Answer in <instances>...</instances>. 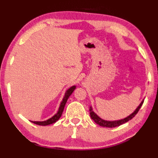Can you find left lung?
I'll return each mask as SVG.
<instances>
[{
    "mask_svg": "<svg viewBox=\"0 0 158 158\" xmlns=\"http://www.w3.org/2000/svg\"><path fill=\"white\" fill-rule=\"evenodd\" d=\"M143 102H144V101H142L141 103L139 104V106L137 108V109H136L132 114H130L129 116H127V118H123V119H121V120L113 121V122H109V121L103 120V119H102V118H101L100 117H99L98 115H96V114H95V112H94V111L92 110L91 106L90 107V117H91L92 119L94 120L97 124H98L99 126H101L103 127H109V128H113V127L120 126V125L124 124V123L127 122L128 121L131 120L133 117H135L136 114H137L138 113V111H139L140 108H141L142 105L143 104Z\"/></svg>",
    "mask_w": 158,
    "mask_h": 158,
    "instance_id": "obj_1",
    "label": "left lung"
}]
</instances>
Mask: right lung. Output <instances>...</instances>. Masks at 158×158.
<instances>
[{"label":"right lung","instance_id":"obj_1","mask_svg":"<svg viewBox=\"0 0 158 158\" xmlns=\"http://www.w3.org/2000/svg\"><path fill=\"white\" fill-rule=\"evenodd\" d=\"M75 88L76 87H75V85H73L71 88H69L68 90H67L65 94H64V98H63V99H62L61 103H60V108H59V109H58L57 113L55 115H54L52 117L49 118V119H47V121H44V122H32V121H31V122L32 123H34V124H37V125H41V126H47V125L52 124H53V123H55L60 117H61L62 112H63L64 106H65L66 103H67V101H68V99L69 97H70V95L72 94V93L74 91Z\"/></svg>","mask_w":158,"mask_h":158}]
</instances>
